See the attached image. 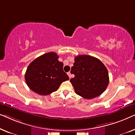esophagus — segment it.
I'll list each match as a JSON object with an SVG mask.
<instances>
[{"mask_svg": "<svg viewBox=\"0 0 135 135\" xmlns=\"http://www.w3.org/2000/svg\"><path fill=\"white\" fill-rule=\"evenodd\" d=\"M68 76H69V79H71V77H72V75H71V73H70V72H69V73H68Z\"/></svg>", "mask_w": 135, "mask_h": 135, "instance_id": "1", "label": "esophagus"}]
</instances>
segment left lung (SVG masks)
<instances>
[{"instance_id":"left-lung-1","label":"left lung","mask_w":135,"mask_h":135,"mask_svg":"<svg viewBox=\"0 0 135 135\" xmlns=\"http://www.w3.org/2000/svg\"><path fill=\"white\" fill-rule=\"evenodd\" d=\"M71 73L75 75L70 80L75 92L85 99H93L101 95L109 84V74L100 60L89 55L75 57Z\"/></svg>"}]
</instances>
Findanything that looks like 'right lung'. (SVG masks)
I'll return each instance as SVG.
<instances>
[{"mask_svg": "<svg viewBox=\"0 0 135 135\" xmlns=\"http://www.w3.org/2000/svg\"><path fill=\"white\" fill-rule=\"evenodd\" d=\"M58 58L56 53L49 52L31 62L25 73V80L31 90L40 95H48L69 80L63 71V63Z\"/></svg>", "mask_w": 135, "mask_h": 135, "instance_id": "1", "label": "right lung"}]
</instances>
